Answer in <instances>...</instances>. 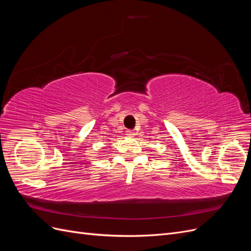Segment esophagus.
<instances>
[{"mask_svg": "<svg viewBox=\"0 0 251 251\" xmlns=\"http://www.w3.org/2000/svg\"><path fill=\"white\" fill-rule=\"evenodd\" d=\"M126 135L128 136V137H134L136 134H135V131H133V130H127Z\"/></svg>", "mask_w": 251, "mask_h": 251, "instance_id": "obj_1", "label": "esophagus"}]
</instances>
